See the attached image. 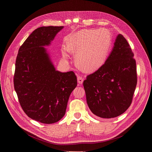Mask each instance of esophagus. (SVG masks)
Here are the masks:
<instances>
[{
    "mask_svg": "<svg viewBox=\"0 0 152 152\" xmlns=\"http://www.w3.org/2000/svg\"><path fill=\"white\" fill-rule=\"evenodd\" d=\"M77 82H78L79 84H82V83H83V78L82 76H78L77 77Z\"/></svg>",
    "mask_w": 152,
    "mask_h": 152,
    "instance_id": "34e87169",
    "label": "esophagus"
}]
</instances>
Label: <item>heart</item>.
Masks as SVG:
<instances>
[{"label":"heart","mask_w":152,"mask_h":152,"mask_svg":"<svg viewBox=\"0 0 152 152\" xmlns=\"http://www.w3.org/2000/svg\"><path fill=\"white\" fill-rule=\"evenodd\" d=\"M111 43V34L106 29L85 30L75 34L66 45V50L77 52L76 61L85 71L91 72L99 69L105 62ZM63 57L68 58L66 51Z\"/></svg>","instance_id":"b5f03b06"}]
</instances>
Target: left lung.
<instances>
[{
  "mask_svg": "<svg viewBox=\"0 0 152 152\" xmlns=\"http://www.w3.org/2000/svg\"><path fill=\"white\" fill-rule=\"evenodd\" d=\"M134 56L126 39L118 34L105 62L83 81L86 102L96 116L114 118L131 104L137 83Z\"/></svg>",
  "mask_w": 152,
  "mask_h": 152,
  "instance_id": "8db88e82",
  "label": "left lung"
}]
</instances>
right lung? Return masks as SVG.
<instances>
[{"label": "right lung", "instance_id": "1", "mask_svg": "<svg viewBox=\"0 0 152 152\" xmlns=\"http://www.w3.org/2000/svg\"><path fill=\"white\" fill-rule=\"evenodd\" d=\"M63 28L36 29L20 46L16 58L14 85L19 103L29 118L42 123L52 124L64 116L77 86L75 73L56 71L44 48Z\"/></svg>", "mask_w": 152, "mask_h": 152}]
</instances>
